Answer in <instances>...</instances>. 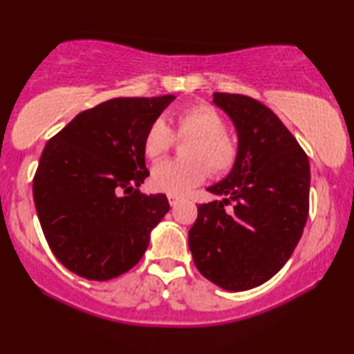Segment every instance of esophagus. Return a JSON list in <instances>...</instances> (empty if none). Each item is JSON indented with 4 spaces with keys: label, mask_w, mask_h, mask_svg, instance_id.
Here are the masks:
<instances>
[{
    "label": "esophagus",
    "mask_w": 354,
    "mask_h": 354,
    "mask_svg": "<svg viewBox=\"0 0 354 354\" xmlns=\"http://www.w3.org/2000/svg\"><path fill=\"white\" fill-rule=\"evenodd\" d=\"M179 201H181V198L176 197V196H168V202H170L171 207H176L178 203H179Z\"/></svg>",
    "instance_id": "obj_1"
}]
</instances>
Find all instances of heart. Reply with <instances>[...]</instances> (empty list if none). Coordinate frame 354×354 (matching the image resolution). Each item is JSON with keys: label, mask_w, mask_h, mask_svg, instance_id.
<instances>
[{"label": "heart", "mask_w": 354, "mask_h": 354, "mask_svg": "<svg viewBox=\"0 0 354 354\" xmlns=\"http://www.w3.org/2000/svg\"><path fill=\"white\" fill-rule=\"evenodd\" d=\"M175 134L179 139H191L184 151L189 160H163L152 168L151 184L158 192L184 196L205 181L208 170L216 176L226 175L237 160L236 139L226 131L221 113L208 104H196L179 112ZM173 144L171 129L163 120H156L144 136V153L156 160Z\"/></svg>", "instance_id": "obj_1"}]
</instances>
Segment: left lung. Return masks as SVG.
I'll list each match as a JSON object with an SVG mask.
<instances>
[{"mask_svg":"<svg viewBox=\"0 0 354 354\" xmlns=\"http://www.w3.org/2000/svg\"><path fill=\"white\" fill-rule=\"evenodd\" d=\"M213 104L231 118L239 152L231 171L207 187L223 198L197 207L189 250L210 282L229 292L250 290L270 281L300 241L310 208V162L261 102L213 93Z\"/></svg>","mask_w":354,"mask_h":354,"instance_id":"8db88e82","label":"left lung"}]
</instances>
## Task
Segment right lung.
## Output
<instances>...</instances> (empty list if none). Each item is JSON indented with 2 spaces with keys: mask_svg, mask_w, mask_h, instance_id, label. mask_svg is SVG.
I'll use <instances>...</instances> for the list:
<instances>
[{
  "mask_svg": "<svg viewBox=\"0 0 354 354\" xmlns=\"http://www.w3.org/2000/svg\"><path fill=\"white\" fill-rule=\"evenodd\" d=\"M175 101L115 97L84 111L48 141L33 178L39 225L54 255L88 281H109L141 260L170 210L139 192L149 176L144 136Z\"/></svg>",
  "mask_w": 354,
  "mask_h": 354,
  "instance_id": "1",
  "label": "right lung"
}]
</instances>
